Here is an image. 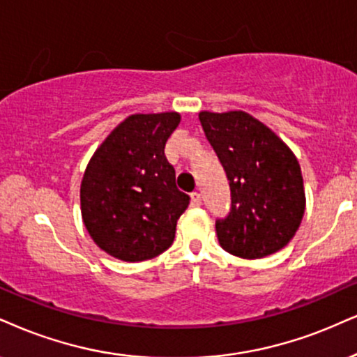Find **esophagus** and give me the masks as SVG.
Returning a JSON list of instances; mask_svg holds the SVG:
<instances>
[{"mask_svg":"<svg viewBox=\"0 0 357 357\" xmlns=\"http://www.w3.org/2000/svg\"><path fill=\"white\" fill-rule=\"evenodd\" d=\"M190 199H192V204L195 205V206H199V205H202V195L199 192H193L192 195H190Z\"/></svg>","mask_w":357,"mask_h":357,"instance_id":"obj_1","label":"esophagus"}]
</instances>
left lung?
<instances>
[{
	"label": "left lung",
	"instance_id": "left-lung-1",
	"mask_svg": "<svg viewBox=\"0 0 357 357\" xmlns=\"http://www.w3.org/2000/svg\"><path fill=\"white\" fill-rule=\"evenodd\" d=\"M199 119L230 182V213L215 223L222 248L246 259L280 252L305 215L298 158L275 132L243 111H204Z\"/></svg>",
	"mask_w": 357,
	"mask_h": 357
}]
</instances>
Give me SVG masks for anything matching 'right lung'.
I'll return each mask as SVG.
<instances>
[{
  "label": "right lung",
  "instance_id": "add662e5",
  "mask_svg": "<svg viewBox=\"0 0 357 357\" xmlns=\"http://www.w3.org/2000/svg\"><path fill=\"white\" fill-rule=\"evenodd\" d=\"M180 114H134L121 122L87 164L81 182L82 222L96 245L122 261L164 253L190 202L165 158Z\"/></svg>",
  "mask_w": 357,
  "mask_h": 357
}]
</instances>
